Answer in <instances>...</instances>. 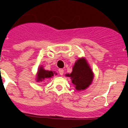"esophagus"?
Listing matches in <instances>:
<instances>
[{"instance_id":"obj_1","label":"esophagus","mask_w":128,"mask_h":128,"mask_svg":"<svg viewBox=\"0 0 128 128\" xmlns=\"http://www.w3.org/2000/svg\"><path fill=\"white\" fill-rule=\"evenodd\" d=\"M63 72H64L63 69H62V68H60V69H59V73H60V74L61 76L63 75Z\"/></svg>"}]
</instances>
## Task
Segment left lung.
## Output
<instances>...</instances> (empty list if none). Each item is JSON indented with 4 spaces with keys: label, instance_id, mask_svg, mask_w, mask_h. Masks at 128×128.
Masks as SVG:
<instances>
[{
    "label": "left lung",
    "instance_id": "obj_1",
    "mask_svg": "<svg viewBox=\"0 0 128 128\" xmlns=\"http://www.w3.org/2000/svg\"><path fill=\"white\" fill-rule=\"evenodd\" d=\"M65 76L70 78L78 91L86 90L92 84L94 78L93 71L84 58H78L72 67V72Z\"/></svg>",
    "mask_w": 128,
    "mask_h": 128
}]
</instances>
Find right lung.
<instances>
[{"label": "right lung", "instance_id": "add662e5", "mask_svg": "<svg viewBox=\"0 0 128 128\" xmlns=\"http://www.w3.org/2000/svg\"><path fill=\"white\" fill-rule=\"evenodd\" d=\"M54 75H57V73L54 71L46 70L44 69L42 65L39 66V68L37 72L36 76V81L38 82H42L46 81L47 79H50L54 76Z\"/></svg>", "mask_w": 128, "mask_h": 128}]
</instances>
